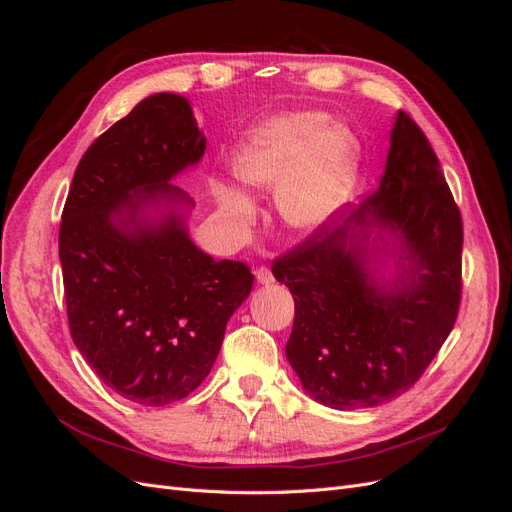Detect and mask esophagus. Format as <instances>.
I'll use <instances>...</instances> for the list:
<instances>
[{
    "instance_id": "obj_1",
    "label": "esophagus",
    "mask_w": 512,
    "mask_h": 512,
    "mask_svg": "<svg viewBox=\"0 0 512 512\" xmlns=\"http://www.w3.org/2000/svg\"><path fill=\"white\" fill-rule=\"evenodd\" d=\"M254 273H256V280H258V284H271V282L275 280V277H273V271H271L269 267H265V265L258 267Z\"/></svg>"
}]
</instances>
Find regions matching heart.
<instances>
[{"label":"heart","instance_id":"1","mask_svg":"<svg viewBox=\"0 0 512 512\" xmlns=\"http://www.w3.org/2000/svg\"><path fill=\"white\" fill-rule=\"evenodd\" d=\"M356 158L354 138L331 128L322 113L273 117L252 132L232 160L235 177L254 190H273L277 211L294 230L316 228L337 205ZM215 198L239 228L254 220V207L243 194L218 185Z\"/></svg>","mask_w":512,"mask_h":512}]
</instances>
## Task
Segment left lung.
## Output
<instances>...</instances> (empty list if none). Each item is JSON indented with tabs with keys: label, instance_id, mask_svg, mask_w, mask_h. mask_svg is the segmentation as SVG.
<instances>
[{
	"label": "left lung",
	"instance_id": "obj_1",
	"mask_svg": "<svg viewBox=\"0 0 512 512\" xmlns=\"http://www.w3.org/2000/svg\"><path fill=\"white\" fill-rule=\"evenodd\" d=\"M367 212L397 229L415 260L395 289L376 287L364 269L355 239ZM461 247V211L436 151L399 111L378 192L273 260V275L294 297L286 356L305 391L335 410L371 408L410 391L455 327Z\"/></svg>",
	"mask_w": 512,
	"mask_h": 512
}]
</instances>
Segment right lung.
Masks as SVG:
<instances>
[{
    "label": "right lung",
    "instance_id": "right-lung-1",
    "mask_svg": "<svg viewBox=\"0 0 512 512\" xmlns=\"http://www.w3.org/2000/svg\"><path fill=\"white\" fill-rule=\"evenodd\" d=\"M205 147L188 100L149 96L89 145L61 213L70 335L108 389L138 406L198 389L252 292L250 267L200 252L175 215L158 226L134 220L147 200L183 196L168 179Z\"/></svg>",
    "mask_w": 512,
    "mask_h": 512
}]
</instances>
